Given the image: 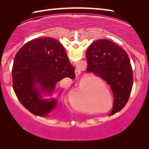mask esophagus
<instances>
[{
	"instance_id": "esophagus-1",
	"label": "esophagus",
	"mask_w": 149,
	"mask_h": 149,
	"mask_svg": "<svg viewBox=\"0 0 149 149\" xmlns=\"http://www.w3.org/2000/svg\"><path fill=\"white\" fill-rule=\"evenodd\" d=\"M80 71L78 69H75V75H77V76H78V75H79V74H80Z\"/></svg>"
}]
</instances>
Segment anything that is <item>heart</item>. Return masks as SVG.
Instances as JSON below:
<instances>
[{"mask_svg": "<svg viewBox=\"0 0 149 149\" xmlns=\"http://www.w3.org/2000/svg\"><path fill=\"white\" fill-rule=\"evenodd\" d=\"M89 78H86L81 83L77 89L70 93L68 97V102L70 107L77 112L89 113L91 110V97L89 89ZM102 84V81H100ZM104 89L108 91L107 87ZM102 91H99L95 96V101L100 103L101 102L104 107L108 106L109 102L105 100V96H103Z\"/></svg>", "mask_w": 149, "mask_h": 149, "instance_id": "heart-1", "label": "heart"}]
</instances>
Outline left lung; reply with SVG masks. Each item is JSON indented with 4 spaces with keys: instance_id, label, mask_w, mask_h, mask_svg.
<instances>
[{
    "instance_id": "obj_1",
    "label": "left lung",
    "mask_w": 149,
    "mask_h": 149,
    "mask_svg": "<svg viewBox=\"0 0 149 149\" xmlns=\"http://www.w3.org/2000/svg\"><path fill=\"white\" fill-rule=\"evenodd\" d=\"M87 72H93L110 85L114 95L110 115L125 107L132 92L133 75L130 58L122 48L108 39L95 41L88 48Z\"/></svg>"
}]
</instances>
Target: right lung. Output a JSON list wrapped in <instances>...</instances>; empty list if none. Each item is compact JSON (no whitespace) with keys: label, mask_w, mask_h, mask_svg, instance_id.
<instances>
[{"label":"right lung","mask_w":149,"mask_h":149,"mask_svg":"<svg viewBox=\"0 0 149 149\" xmlns=\"http://www.w3.org/2000/svg\"><path fill=\"white\" fill-rule=\"evenodd\" d=\"M64 47L57 40L40 37L25 44L14 58L13 89L21 104L30 112L47 116L56 107V99H41V93H53L57 82L75 77Z\"/></svg>","instance_id":"right-lung-1"}]
</instances>
